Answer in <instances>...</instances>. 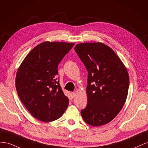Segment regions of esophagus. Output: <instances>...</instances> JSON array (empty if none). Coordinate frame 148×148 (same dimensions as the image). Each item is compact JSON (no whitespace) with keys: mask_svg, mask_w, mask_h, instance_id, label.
<instances>
[{"mask_svg":"<svg viewBox=\"0 0 148 148\" xmlns=\"http://www.w3.org/2000/svg\"><path fill=\"white\" fill-rule=\"evenodd\" d=\"M71 97H73V98H74V97H75V92H71Z\"/></svg>","mask_w":148,"mask_h":148,"instance_id":"1","label":"esophagus"}]
</instances>
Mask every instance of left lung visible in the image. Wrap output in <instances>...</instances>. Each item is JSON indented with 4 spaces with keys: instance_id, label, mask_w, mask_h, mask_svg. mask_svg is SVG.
<instances>
[{
    "instance_id": "obj_1",
    "label": "left lung",
    "mask_w": 148,
    "mask_h": 148,
    "mask_svg": "<svg viewBox=\"0 0 148 148\" xmlns=\"http://www.w3.org/2000/svg\"><path fill=\"white\" fill-rule=\"evenodd\" d=\"M75 51L88 72L87 104L81 111L84 121L93 126L111 121L127 97L128 71L116 53L102 43H85Z\"/></svg>"
}]
</instances>
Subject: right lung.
<instances>
[{
	"label": "right lung",
	"mask_w": 148,
	"mask_h": 148,
	"mask_svg": "<svg viewBox=\"0 0 148 148\" xmlns=\"http://www.w3.org/2000/svg\"><path fill=\"white\" fill-rule=\"evenodd\" d=\"M74 45L43 42L25 58L16 75L15 86L21 102L33 117L45 122L60 118L69 105L60 84L58 64Z\"/></svg>",
	"instance_id": "1"
}]
</instances>
